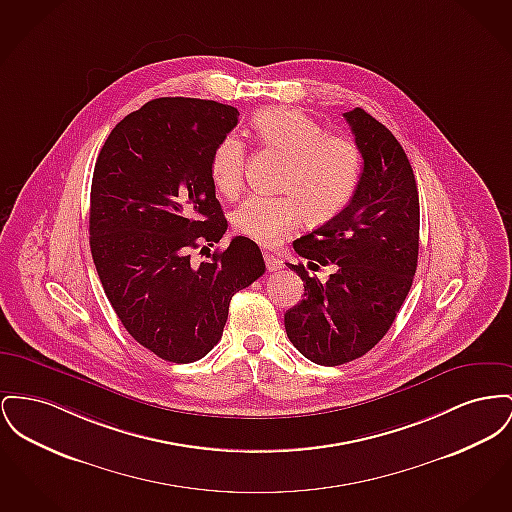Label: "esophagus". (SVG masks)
<instances>
[{
  "label": "esophagus",
  "mask_w": 512,
  "mask_h": 512,
  "mask_svg": "<svg viewBox=\"0 0 512 512\" xmlns=\"http://www.w3.org/2000/svg\"><path fill=\"white\" fill-rule=\"evenodd\" d=\"M263 259H265V265H267V271L274 272L280 271L282 269V261L276 257V255H272L269 251H265L263 253Z\"/></svg>",
  "instance_id": "1"
}]
</instances>
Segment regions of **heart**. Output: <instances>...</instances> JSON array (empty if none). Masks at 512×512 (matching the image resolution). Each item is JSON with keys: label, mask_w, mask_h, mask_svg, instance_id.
<instances>
[{"label": "heart", "mask_w": 512, "mask_h": 512, "mask_svg": "<svg viewBox=\"0 0 512 512\" xmlns=\"http://www.w3.org/2000/svg\"><path fill=\"white\" fill-rule=\"evenodd\" d=\"M261 147L286 154L280 172V195H251L234 212L236 230L249 240L271 245L305 222L319 226L348 207L361 176L358 147L292 106H272L251 118ZM245 145L236 135L224 137L212 152L211 178L226 197L243 185Z\"/></svg>", "instance_id": "1"}]
</instances>
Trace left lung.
Returning a JSON list of instances; mask_svg holds the SVG:
<instances>
[{
    "instance_id": "8db88e82",
    "label": "left lung",
    "mask_w": 512,
    "mask_h": 512,
    "mask_svg": "<svg viewBox=\"0 0 512 512\" xmlns=\"http://www.w3.org/2000/svg\"><path fill=\"white\" fill-rule=\"evenodd\" d=\"M363 158L358 189L336 218L294 241L303 300L284 315L290 342L307 360L342 365L367 354L391 329L406 300L420 249V197L396 137L365 110L344 114Z\"/></svg>"
}]
</instances>
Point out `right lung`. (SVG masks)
<instances>
[{
	"label": "right lung",
	"instance_id": "1",
	"mask_svg": "<svg viewBox=\"0 0 512 512\" xmlns=\"http://www.w3.org/2000/svg\"><path fill=\"white\" fill-rule=\"evenodd\" d=\"M238 116L214 100L156 98L112 129L94 164V267L125 331L162 360L205 358L222 338L232 296L265 272L249 238L209 249L228 228L212 152ZM193 248L208 253L203 264L192 261Z\"/></svg>",
	"mask_w": 512,
	"mask_h": 512
}]
</instances>
